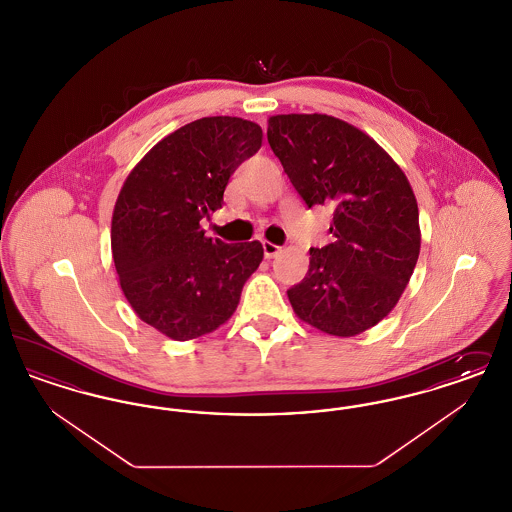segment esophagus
<instances>
[{
	"mask_svg": "<svg viewBox=\"0 0 512 512\" xmlns=\"http://www.w3.org/2000/svg\"><path fill=\"white\" fill-rule=\"evenodd\" d=\"M263 251H265V257H267V259H272V257H276V255L282 251V247L272 244V242H263Z\"/></svg>",
	"mask_w": 512,
	"mask_h": 512,
	"instance_id": "34e87169",
	"label": "esophagus"
}]
</instances>
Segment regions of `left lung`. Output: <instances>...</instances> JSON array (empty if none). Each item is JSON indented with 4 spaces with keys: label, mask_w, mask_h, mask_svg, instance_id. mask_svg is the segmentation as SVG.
Instances as JSON below:
<instances>
[{
    "label": "left lung",
    "mask_w": 512,
    "mask_h": 512,
    "mask_svg": "<svg viewBox=\"0 0 512 512\" xmlns=\"http://www.w3.org/2000/svg\"><path fill=\"white\" fill-rule=\"evenodd\" d=\"M267 136L303 201L334 209L336 240L311 249L307 276L288 290L293 313L328 336H357L390 315L413 276V188L384 147L336 117L274 115Z\"/></svg>",
    "instance_id": "left-lung-1"
}]
</instances>
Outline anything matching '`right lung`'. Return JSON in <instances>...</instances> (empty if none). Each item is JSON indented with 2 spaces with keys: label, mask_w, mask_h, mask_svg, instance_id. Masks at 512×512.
<instances>
[{
  "label": "right lung",
  "mask_w": 512,
  "mask_h": 512,
  "mask_svg": "<svg viewBox=\"0 0 512 512\" xmlns=\"http://www.w3.org/2000/svg\"><path fill=\"white\" fill-rule=\"evenodd\" d=\"M263 144L257 122L203 117L147 151L130 171L111 219V251L134 313L174 341L211 334L236 313L263 245L207 238L201 219Z\"/></svg>",
  "instance_id": "add662e5"
}]
</instances>
